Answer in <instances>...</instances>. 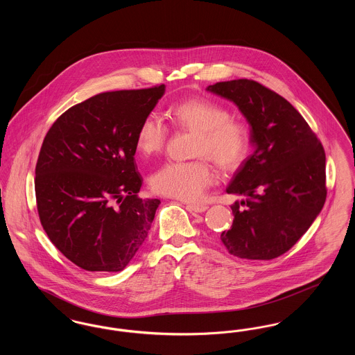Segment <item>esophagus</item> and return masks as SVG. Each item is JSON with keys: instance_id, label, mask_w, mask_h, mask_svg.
<instances>
[{"instance_id": "obj_1", "label": "esophagus", "mask_w": 355, "mask_h": 355, "mask_svg": "<svg viewBox=\"0 0 355 355\" xmlns=\"http://www.w3.org/2000/svg\"><path fill=\"white\" fill-rule=\"evenodd\" d=\"M187 207L189 209H191L193 211H196V213H203V211H206L207 210V205H205V203H189L187 205Z\"/></svg>"}]
</instances>
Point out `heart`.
<instances>
[{
    "mask_svg": "<svg viewBox=\"0 0 355 355\" xmlns=\"http://www.w3.org/2000/svg\"><path fill=\"white\" fill-rule=\"evenodd\" d=\"M170 126L177 130L194 133L193 155L187 162H168L152 177L153 190L158 194L196 201L216 182V170L232 173L248 159L252 148L248 126L230 117L229 109L213 98L191 97L175 102L166 112ZM169 130L158 114H146L138 125L135 146L144 155L161 152Z\"/></svg>",
    "mask_w": 355,
    "mask_h": 355,
    "instance_id": "heart-1",
    "label": "heart"
}]
</instances>
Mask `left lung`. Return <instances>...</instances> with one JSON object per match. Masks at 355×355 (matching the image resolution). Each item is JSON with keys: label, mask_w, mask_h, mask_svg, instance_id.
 Listing matches in <instances>:
<instances>
[{"label": "left lung", "mask_w": 355, "mask_h": 355, "mask_svg": "<svg viewBox=\"0 0 355 355\" xmlns=\"http://www.w3.org/2000/svg\"><path fill=\"white\" fill-rule=\"evenodd\" d=\"M207 90L236 103L255 146L226 189L248 198L232 206L234 220L220 241L238 258L270 261L297 243L324 205V149L298 110L269 87L239 78Z\"/></svg>", "instance_id": "1"}]
</instances>
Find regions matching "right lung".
<instances>
[{
	"label": "right lung",
	"instance_id": "right-lung-1",
	"mask_svg": "<svg viewBox=\"0 0 355 355\" xmlns=\"http://www.w3.org/2000/svg\"><path fill=\"white\" fill-rule=\"evenodd\" d=\"M164 92L155 85L96 94L62 113L44 138L38 217L53 245L84 270H123L152 227L161 201L137 196L135 133Z\"/></svg>",
	"mask_w": 355,
	"mask_h": 355
}]
</instances>
